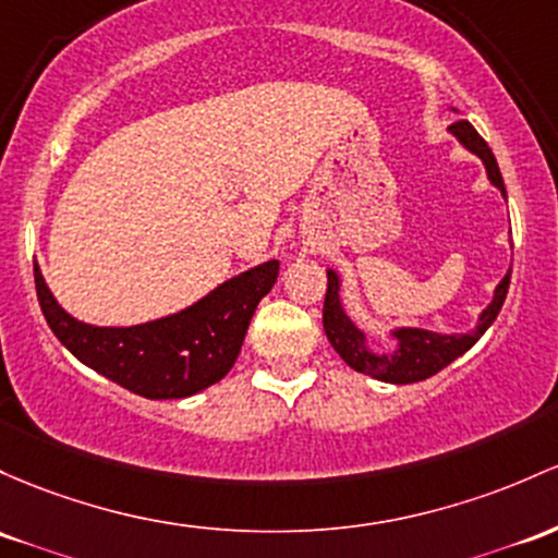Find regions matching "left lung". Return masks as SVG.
Wrapping results in <instances>:
<instances>
[{"instance_id":"1","label":"left lung","mask_w":558,"mask_h":558,"mask_svg":"<svg viewBox=\"0 0 558 558\" xmlns=\"http://www.w3.org/2000/svg\"><path fill=\"white\" fill-rule=\"evenodd\" d=\"M450 132L456 134V137L461 140L471 153H476V156L485 161L489 182L506 195V185H504V177H500L498 161H495L489 145L480 137V132H476L469 121H456V124L450 126ZM508 283H511V272H506V278L498 283L493 304L482 312L480 326H476V330H471V333L442 336V333H432V330H421V328H402L395 333L397 341H400V347H397L391 354H376L365 347L363 330L354 328V323L349 320L344 310H341L339 275H336L333 269H328V289H326V302H323V328H326L330 347L341 354V360H344L349 368H354L357 373H368V376L387 384L424 381V378L442 371L445 365H450L456 357H461L463 352H469V349L480 341V336L493 326V320L498 317V312L506 302Z\"/></svg>"}]
</instances>
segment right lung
Here are the masks:
<instances>
[{"instance_id": "obj_1", "label": "right lung", "mask_w": 558, "mask_h": 558, "mask_svg": "<svg viewBox=\"0 0 558 558\" xmlns=\"http://www.w3.org/2000/svg\"><path fill=\"white\" fill-rule=\"evenodd\" d=\"M278 262L241 272L193 307L132 328H95L58 307L34 267L36 296L47 326L73 357L119 387L148 400H180L228 376L256 304L278 280Z\"/></svg>"}]
</instances>
